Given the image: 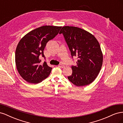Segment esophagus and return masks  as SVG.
<instances>
[{
  "label": "esophagus",
  "mask_w": 123,
  "mask_h": 123,
  "mask_svg": "<svg viewBox=\"0 0 123 123\" xmlns=\"http://www.w3.org/2000/svg\"><path fill=\"white\" fill-rule=\"evenodd\" d=\"M58 66V67H59V68H64V67H65V66H64V65H62V64H59Z\"/></svg>",
  "instance_id": "esophagus-1"
}]
</instances>
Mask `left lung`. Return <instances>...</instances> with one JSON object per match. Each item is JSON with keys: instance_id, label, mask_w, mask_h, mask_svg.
Segmentation results:
<instances>
[{"instance_id": "obj_1", "label": "left lung", "mask_w": 123, "mask_h": 123, "mask_svg": "<svg viewBox=\"0 0 123 123\" xmlns=\"http://www.w3.org/2000/svg\"><path fill=\"white\" fill-rule=\"evenodd\" d=\"M59 34H63L72 57L76 56V66H72V74L68 80L76 86L92 83L101 69L103 55L99 43L93 35L80 28L64 26Z\"/></svg>"}]
</instances>
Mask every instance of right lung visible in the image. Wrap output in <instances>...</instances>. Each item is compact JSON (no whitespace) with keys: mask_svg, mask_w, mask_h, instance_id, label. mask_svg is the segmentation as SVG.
<instances>
[{"mask_svg":"<svg viewBox=\"0 0 123 123\" xmlns=\"http://www.w3.org/2000/svg\"><path fill=\"white\" fill-rule=\"evenodd\" d=\"M62 27L44 25L29 32L18 43L15 52V63L18 73L27 82L38 84L50 75L52 68L40 56L44 57L47 43L54 38Z\"/></svg>","mask_w":123,"mask_h":123,"instance_id":"1","label":"right lung"}]
</instances>
